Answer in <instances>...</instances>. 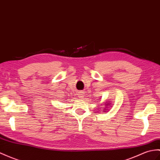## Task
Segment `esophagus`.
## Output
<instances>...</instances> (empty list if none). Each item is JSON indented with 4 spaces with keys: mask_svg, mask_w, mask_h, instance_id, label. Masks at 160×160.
<instances>
[{
    "mask_svg": "<svg viewBox=\"0 0 160 160\" xmlns=\"http://www.w3.org/2000/svg\"><path fill=\"white\" fill-rule=\"evenodd\" d=\"M78 97L80 99H82V98H84V92H83V91H79L78 92Z\"/></svg>",
    "mask_w": 160,
    "mask_h": 160,
    "instance_id": "34e87169",
    "label": "esophagus"
}]
</instances>
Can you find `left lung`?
I'll return each mask as SVG.
<instances>
[{
  "label": "left lung",
  "instance_id": "1",
  "mask_svg": "<svg viewBox=\"0 0 160 160\" xmlns=\"http://www.w3.org/2000/svg\"><path fill=\"white\" fill-rule=\"evenodd\" d=\"M106 105H107V104H106ZM105 110H103V111H105Z\"/></svg>",
  "mask_w": 160,
  "mask_h": 160
}]
</instances>
